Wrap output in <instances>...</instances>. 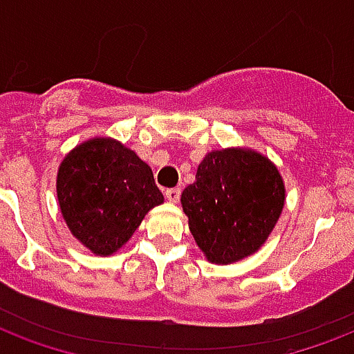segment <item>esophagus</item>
I'll return each mask as SVG.
<instances>
[{
    "instance_id": "esophagus-1",
    "label": "esophagus",
    "mask_w": 354,
    "mask_h": 354,
    "mask_svg": "<svg viewBox=\"0 0 354 354\" xmlns=\"http://www.w3.org/2000/svg\"><path fill=\"white\" fill-rule=\"evenodd\" d=\"M180 195H182V191L178 187H171L165 191V196L169 202H178L180 201Z\"/></svg>"
}]
</instances>
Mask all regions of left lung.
<instances>
[{
  "label": "left lung",
  "mask_w": 354,
  "mask_h": 354,
  "mask_svg": "<svg viewBox=\"0 0 354 354\" xmlns=\"http://www.w3.org/2000/svg\"><path fill=\"white\" fill-rule=\"evenodd\" d=\"M277 167L252 150L207 153L196 182L182 193L189 230L215 263H232L260 249L284 207Z\"/></svg>",
  "instance_id": "left-lung-1"
}]
</instances>
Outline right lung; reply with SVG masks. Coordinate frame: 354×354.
Listing matches in <instances>:
<instances>
[{"label":"right lung","instance_id":"add662e5","mask_svg":"<svg viewBox=\"0 0 354 354\" xmlns=\"http://www.w3.org/2000/svg\"><path fill=\"white\" fill-rule=\"evenodd\" d=\"M57 198L70 232L94 254L128 241L148 209L163 202L152 169L113 139H93L64 158Z\"/></svg>","mask_w":354,"mask_h":354}]
</instances>
